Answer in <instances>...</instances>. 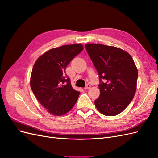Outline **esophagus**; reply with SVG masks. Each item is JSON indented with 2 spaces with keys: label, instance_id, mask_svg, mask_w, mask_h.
<instances>
[{
  "label": "esophagus",
  "instance_id": "1",
  "mask_svg": "<svg viewBox=\"0 0 158 158\" xmlns=\"http://www.w3.org/2000/svg\"><path fill=\"white\" fill-rule=\"evenodd\" d=\"M90 88H91V85L89 84H87L86 85H85V87L84 88V89H89Z\"/></svg>",
  "mask_w": 158,
  "mask_h": 158
}]
</instances>
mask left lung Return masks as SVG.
I'll use <instances>...</instances> for the list:
<instances>
[{
	"label": "left lung",
	"instance_id": "1",
	"mask_svg": "<svg viewBox=\"0 0 158 158\" xmlns=\"http://www.w3.org/2000/svg\"><path fill=\"white\" fill-rule=\"evenodd\" d=\"M85 48L101 82L95 106L104 115H117L127 107L136 93L138 70L135 62L128 52L116 47L87 44Z\"/></svg>",
	"mask_w": 158,
	"mask_h": 158
}]
</instances>
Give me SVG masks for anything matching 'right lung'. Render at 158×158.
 <instances>
[{
  "label": "right lung",
  "mask_w": 158,
  "mask_h": 158,
  "mask_svg": "<svg viewBox=\"0 0 158 158\" xmlns=\"http://www.w3.org/2000/svg\"><path fill=\"white\" fill-rule=\"evenodd\" d=\"M83 49L80 44L56 47L44 52L33 65L31 88L41 106L55 116L67 113L77 102L80 92L72 87L65 69Z\"/></svg>",
  "instance_id": "right-lung-1"
}]
</instances>
